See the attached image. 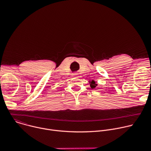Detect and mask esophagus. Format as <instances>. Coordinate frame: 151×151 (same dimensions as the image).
<instances>
[{
	"label": "esophagus",
	"mask_w": 151,
	"mask_h": 151,
	"mask_svg": "<svg viewBox=\"0 0 151 151\" xmlns=\"http://www.w3.org/2000/svg\"><path fill=\"white\" fill-rule=\"evenodd\" d=\"M73 76H74L75 77H77V74H76V73H74V74H73Z\"/></svg>",
	"instance_id": "esophagus-1"
}]
</instances>
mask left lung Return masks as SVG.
<instances>
[{
    "label": "left lung",
    "instance_id": "left-lung-1",
    "mask_svg": "<svg viewBox=\"0 0 151 151\" xmlns=\"http://www.w3.org/2000/svg\"><path fill=\"white\" fill-rule=\"evenodd\" d=\"M90 87L92 89H94L97 87V83H96L94 80H92L91 82H90Z\"/></svg>",
    "mask_w": 151,
    "mask_h": 151
}]
</instances>
